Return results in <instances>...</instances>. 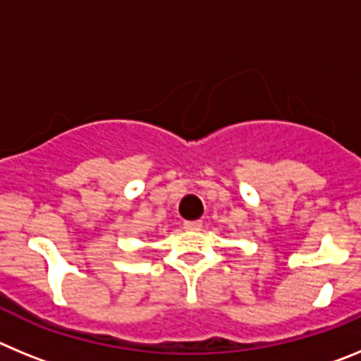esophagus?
<instances>
[{"instance_id":"obj_1","label":"esophagus","mask_w":361,"mask_h":361,"mask_svg":"<svg viewBox=\"0 0 361 361\" xmlns=\"http://www.w3.org/2000/svg\"><path fill=\"white\" fill-rule=\"evenodd\" d=\"M200 228H202V222H200V220H188V222H184V229H186V231H199Z\"/></svg>"}]
</instances>
